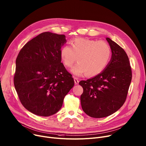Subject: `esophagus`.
<instances>
[{
	"label": "esophagus",
	"instance_id": "esophagus-1",
	"mask_svg": "<svg viewBox=\"0 0 146 146\" xmlns=\"http://www.w3.org/2000/svg\"><path fill=\"white\" fill-rule=\"evenodd\" d=\"M74 82H75V85H78L79 84V80L78 79V78L76 77H74Z\"/></svg>",
	"mask_w": 146,
	"mask_h": 146
}]
</instances>
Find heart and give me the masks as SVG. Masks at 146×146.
Listing matches in <instances>:
<instances>
[{"instance_id":"obj_1","label":"heart","mask_w":146,"mask_h":146,"mask_svg":"<svg viewBox=\"0 0 146 146\" xmlns=\"http://www.w3.org/2000/svg\"><path fill=\"white\" fill-rule=\"evenodd\" d=\"M71 46L64 45L60 50V57L65 66L71 67L77 76L86 74L94 76L101 73L107 67L111 58L110 45L104 41L89 38H76L71 41Z\"/></svg>"}]
</instances>
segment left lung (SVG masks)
Instances as JSON below:
<instances>
[{"label": "left lung", "mask_w": 146, "mask_h": 146, "mask_svg": "<svg viewBox=\"0 0 146 146\" xmlns=\"http://www.w3.org/2000/svg\"><path fill=\"white\" fill-rule=\"evenodd\" d=\"M112 56L104 71L79 84L84 89L80 103L86 114L93 118L108 117L124 104L132 80L129 58L123 48L110 38Z\"/></svg>", "instance_id": "left-lung-1"}]
</instances>
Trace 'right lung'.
I'll use <instances>...</instances> for the list:
<instances>
[{
	"instance_id": "1",
	"label": "right lung",
	"mask_w": 146,
	"mask_h": 146,
	"mask_svg": "<svg viewBox=\"0 0 146 146\" xmlns=\"http://www.w3.org/2000/svg\"><path fill=\"white\" fill-rule=\"evenodd\" d=\"M66 36L45 32L27 42L15 61L14 85L23 106L33 114L48 117L62 107L74 80L61 61Z\"/></svg>"
}]
</instances>
